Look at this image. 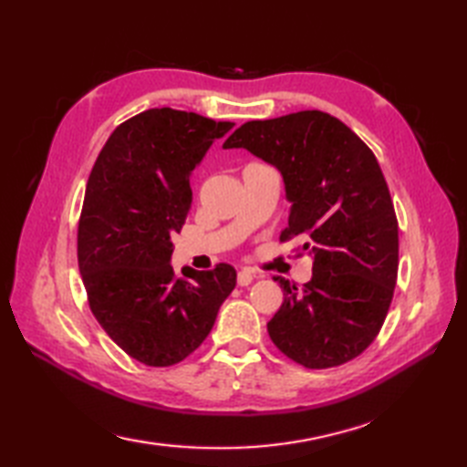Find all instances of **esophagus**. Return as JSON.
<instances>
[{"mask_svg":"<svg viewBox=\"0 0 467 467\" xmlns=\"http://www.w3.org/2000/svg\"><path fill=\"white\" fill-rule=\"evenodd\" d=\"M252 281H254V273L252 271L242 269L240 273H237V285H240V287L252 285Z\"/></svg>","mask_w":467,"mask_h":467,"instance_id":"obj_1","label":"esophagus"}]
</instances>
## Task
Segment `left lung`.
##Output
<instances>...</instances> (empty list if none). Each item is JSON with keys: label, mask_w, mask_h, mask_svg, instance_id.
Segmentation results:
<instances>
[{"label": "left lung", "mask_w": 467, "mask_h": 467, "mask_svg": "<svg viewBox=\"0 0 467 467\" xmlns=\"http://www.w3.org/2000/svg\"><path fill=\"white\" fill-rule=\"evenodd\" d=\"M223 148H247L275 166L293 203L281 242L313 255L303 287L275 277L283 299L267 333L305 368L357 358L380 333L398 277V220L377 156L323 110L249 120Z\"/></svg>", "instance_id": "1"}]
</instances>
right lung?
<instances>
[{
    "label": "right lung",
    "instance_id": "right-lung-1",
    "mask_svg": "<svg viewBox=\"0 0 467 467\" xmlns=\"http://www.w3.org/2000/svg\"><path fill=\"white\" fill-rule=\"evenodd\" d=\"M234 129L196 112L148 109L115 129L90 170L77 227L88 306L105 333L146 367L194 352L235 287V269L170 265L190 210V174Z\"/></svg>",
    "mask_w": 467,
    "mask_h": 467
}]
</instances>
